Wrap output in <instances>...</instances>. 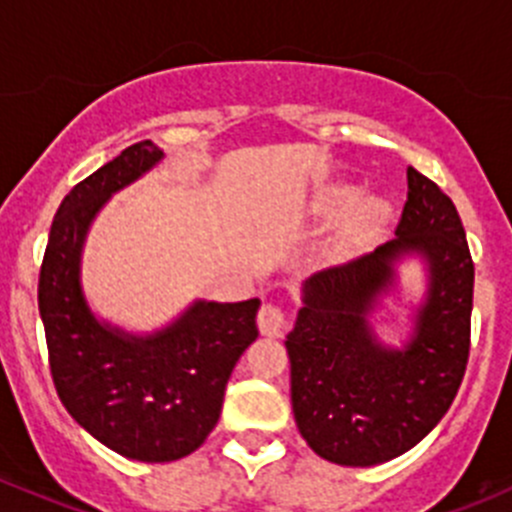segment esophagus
Returning a JSON list of instances; mask_svg holds the SVG:
<instances>
[{"label":"esophagus","mask_w":512,"mask_h":512,"mask_svg":"<svg viewBox=\"0 0 512 512\" xmlns=\"http://www.w3.org/2000/svg\"><path fill=\"white\" fill-rule=\"evenodd\" d=\"M257 326H260L262 336H280L288 326V310L280 303H262L260 313H257Z\"/></svg>","instance_id":"obj_1"}]
</instances>
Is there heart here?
Wrapping results in <instances>:
<instances>
[{
    "label": "heart",
    "instance_id": "1",
    "mask_svg": "<svg viewBox=\"0 0 512 512\" xmlns=\"http://www.w3.org/2000/svg\"><path fill=\"white\" fill-rule=\"evenodd\" d=\"M356 199V191L351 186H333V189L323 191L321 197V209L323 212H343L346 207H351V202ZM386 219V204L379 202V199H366L356 207L351 219V227L356 234H369L379 227Z\"/></svg>",
    "mask_w": 512,
    "mask_h": 512
}]
</instances>
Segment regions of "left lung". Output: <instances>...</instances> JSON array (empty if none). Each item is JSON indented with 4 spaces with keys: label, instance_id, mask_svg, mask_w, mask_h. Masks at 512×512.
Segmentation results:
<instances>
[{
    "label": "left lung",
    "instance_id": "left-lung-1",
    "mask_svg": "<svg viewBox=\"0 0 512 512\" xmlns=\"http://www.w3.org/2000/svg\"><path fill=\"white\" fill-rule=\"evenodd\" d=\"M396 240L341 267L315 272L288 333L290 399L310 450L348 467L389 462L422 442L455 401L470 358L475 262L452 199L407 169ZM428 255L433 288L404 354L370 338L365 313L390 282L401 251Z\"/></svg>",
    "mask_w": 512,
    "mask_h": 512
}]
</instances>
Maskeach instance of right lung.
Returning <instances> with one entry per match:
<instances>
[{"label":"right lung","mask_w":512,"mask_h":512,"mask_svg":"<svg viewBox=\"0 0 512 512\" xmlns=\"http://www.w3.org/2000/svg\"><path fill=\"white\" fill-rule=\"evenodd\" d=\"M161 159L138 141L75 184L50 227L37 283L52 384L70 417L98 442L138 462H171L204 444L222 412L224 386L257 338L260 300L197 303L136 341L98 326L78 283L80 245L113 191Z\"/></svg>","instance_id":"1"}]
</instances>
